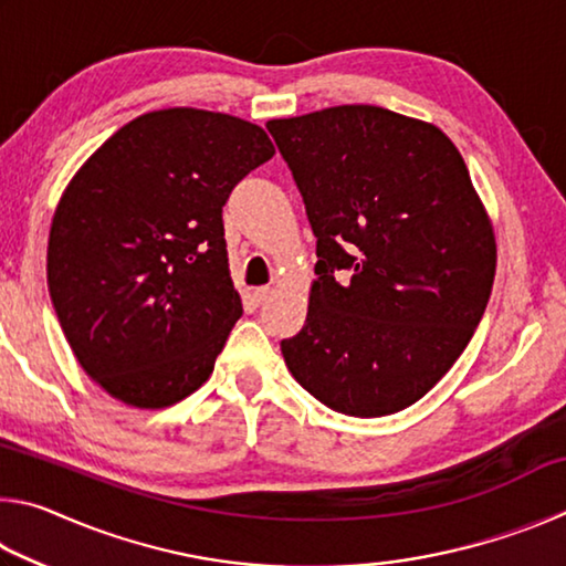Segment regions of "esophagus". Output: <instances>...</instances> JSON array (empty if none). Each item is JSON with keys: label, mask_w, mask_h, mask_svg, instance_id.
I'll return each mask as SVG.
<instances>
[{"label": "esophagus", "mask_w": 566, "mask_h": 566, "mask_svg": "<svg viewBox=\"0 0 566 566\" xmlns=\"http://www.w3.org/2000/svg\"><path fill=\"white\" fill-rule=\"evenodd\" d=\"M272 294H274L272 286H256V290H252V300L256 304H264V302L272 300Z\"/></svg>", "instance_id": "1"}]
</instances>
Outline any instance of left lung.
Here are the masks:
<instances>
[{"label":"left lung","mask_w":566,"mask_h":566,"mask_svg":"<svg viewBox=\"0 0 566 566\" xmlns=\"http://www.w3.org/2000/svg\"><path fill=\"white\" fill-rule=\"evenodd\" d=\"M266 129L317 237L292 377L324 407L385 417L415 405L472 339L496 272L492 219L432 122L342 104ZM352 269L353 280H333Z\"/></svg>","instance_id":"left-lung-1"}]
</instances>
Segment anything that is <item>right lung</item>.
Instances as JSON below:
<instances>
[{"label": "right lung", "instance_id": "right-lung-1", "mask_svg": "<svg viewBox=\"0 0 566 566\" xmlns=\"http://www.w3.org/2000/svg\"><path fill=\"white\" fill-rule=\"evenodd\" d=\"M274 157L256 124L171 107L117 129L62 191L46 284L82 369L122 405L197 391L242 317L222 207Z\"/></svg>", "mask_w": 566, "mask_h": 566}]
</instances>
